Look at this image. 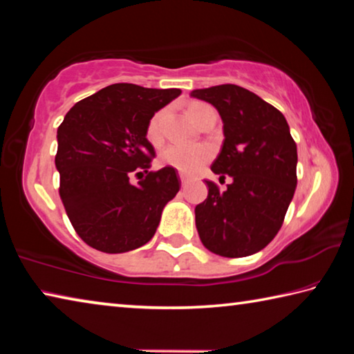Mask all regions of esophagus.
I'll return each instance as SVG.
<instances>
[{
    "label": "esophagus",
    "instance_id": "obj_1",
    "mask_svg": "<svg viewBox=\"0 0 354 354\" xmlns=\"http://www.w3.org/2000/svg\"><path fill=\"white\" fill-rule=\"evenodd\" d=\"M179 179H181V184L185 185V183L189 181V175H185V173H179Z\"/></svg>",
    "mask_w": 354,
    "mask_h": 354
}]
</instances>
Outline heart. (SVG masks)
Returning a JSON list of instances; mask_svg holds the SVG:
<instances>
[{"mask_svg":"<svg viewBox=\"0 0 354 354\" xmlns=\"http://www.w3.org/2000/svg\"><path fill=\"white\" fill-rule=\"evenodd\" d=\"M207 104L203 103H194L189 107V113L192 120H196L198 112L203 107ZM165 118V111L160 109L154 113V115L149 118L147 124V140L153 145H159L162 142V124ZM212 156V149L207 145H178V143H173V145L167 147L162 153H160V164L165 167H171L181 173H195L200 169L201 165H205Z\"/></svg>","mask_w":354,"mask_h":354,"instance_id":"obj_1","label":"heart"}]
</instances>
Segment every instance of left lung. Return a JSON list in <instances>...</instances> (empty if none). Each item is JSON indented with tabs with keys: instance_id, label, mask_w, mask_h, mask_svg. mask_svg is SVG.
Here are the masks:
<instances>
[{
	"instance_id": "left-lung-1",
	"label": "left lung",
	"mask_w": 354,
	"mask_h": 354,
	"mask_svg": "<svg viewBox=\"0 0 354 354\" xmlns=\"http://www.w3.org/2000/svg\"><path fill=\"white\" fill-rule=\"evenodd\" d=\"M223 120V147L211 165L227 175L226 190L206 181L207 198L195 207L200 239L212 253L243 257L266 248L283 226L297 187V143L277 107L236 84L198 88Z\"/></svg>"
}]
</instances>
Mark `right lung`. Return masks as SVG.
Returning <instances> with one entry per match:
<instances>
[{
  "label": "right lung",
  "mask_w": 354,
  "mask_h": 354,
  "mask_svg": "<svg viewBox=\"0 0 354 354\" xmlns=\"http://www.w3.org/2000/svg\"><path fill=\"white\" fill-rule=\"evenodd\" d=\"M179 88L118 82L71 107L57 128L59 195L76 234L103 253H124L151 241L164 206L181 181L164 167L148 171L156 156L145 131ZM145 171L137 186L133 172Z\"/></svg>",
  "instance_id": "right-lung-1"
}]
</instances>
